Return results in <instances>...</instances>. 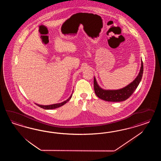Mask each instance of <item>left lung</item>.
<instances>
[{"label":"left lung","mask_w":161,"mask_h":161,"mask_svg":"<svg viewBox=\"0 0 161 161\" xmlns=\"http://www.w3.org/2000/svg\"><path fill=\"white\" fill-rule=\"evenodd\" d=\"M143 73V62L141 61L140 71L136 78L125 87L118 90H104L99 86L97 80L94 78V92L98 97L107 102H120L127 100L135 91L141 81Z\"/></svg>","instance_id":"8db88e82"}]
</instances>
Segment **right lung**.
I'll return each mask as SVG.
<instances>
[{
	"instance_id": "add662e5",
	"label": "right lung",
	"mask_w": 161,
	"mask_h": 161,
	"mask_svg": "<svg viewBox=\"0 0 161 161\" xmlns=\"http://www.w3.org/2000/svg\"><path fill=\"white\" fill-rule=\"evenodd\" d=\"M73 93L71 94V96H69V97L68 98V99H67L65 101H64L63 102L59 103H56V104H50V105H40L38 104H36L38 106L41 107L44 109H46V110H51V109H54V108H57L58 107H61L62 106L64 105L65 103L68 102V101L71 99V98L73 96Z\"/></svg>"
}]
</instances>
